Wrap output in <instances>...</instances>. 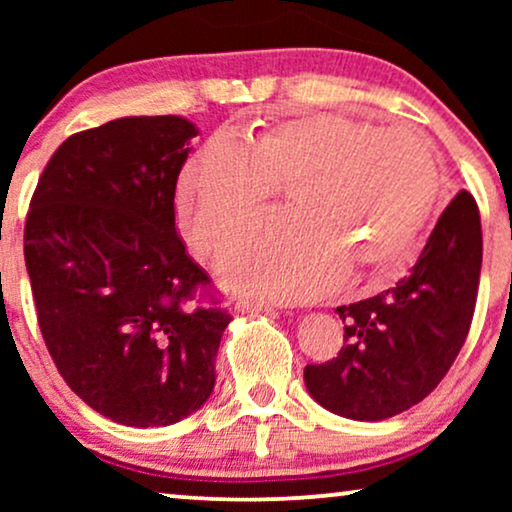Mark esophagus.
I'll list each match as a JSON object with an SVG mask.
<instances>
[{
	"mask_svg": "<svg viewBox=\"0 0 512 512\" xmlns=\"http://www.w3.org/2000/svg\"><path fill=\"white\" fill-rule=\"evenodd\" d=\"M235 312H272V305L263 300H237Z\"/></svg>",
	"mask_w": 512,
	"mask_h": 512,
	"instance_id": "1",
	"label": "esophagus"
}]
</instances>
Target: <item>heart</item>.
<instances>
[{
    "label": "heart",
    "mask_w": 512,
    "mask_h": 512,
    "mask_svg": "<svg viewBox=\"0 0 512 512\" xmlns=\"http://www.w3.org/2000/svg\"><path fill=\"white\" fill-rule=\"evenodd\" d=\"M277 188L289 193L291 216L251 235L221 277L237 291L305 300L349 268L370 282L396 277L436 207L440 170L422 132L335 114L293 118L235 144L212 139L179 179L186 240L202 256H221Z\"/></svg>",
    "instance_id": "b5f03b06"
}]
</instances>
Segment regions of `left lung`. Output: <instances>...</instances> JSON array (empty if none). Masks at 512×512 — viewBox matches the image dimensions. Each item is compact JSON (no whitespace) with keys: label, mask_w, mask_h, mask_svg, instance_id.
I'll use <instances>...</instances> for the list:
<instances>
[{"label":"left lung","mask_w":512,"mask_h":512,"mask_svg":"<svg viewBox=\"0 0 512 512\" xmlns=\"http://www.w3.org/2000/svg\"><path fill=\"white\" fill-rule=\"evenodd\" d=\"M480 265V212L473 195L459 191L408 277L335 310L345 345L335 359L305 368L310 396L356 422H380L429 396L466 342Z\"/></svg>","instance_id":"left-lung-1"}]
</instances>
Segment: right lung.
I'll list each match as a JSON object with an SVG mask.
<instances>
[{
  "instance_id": "1",
  "label": "right lung",
  "mask_w": 512,
  "mask_h": 512,
  "mask_svg": "<svg viewBox=\"0 0 512 512\" xmlns=\"http://www.w3.org/2000/svg\"><path fill=\"white\" fill-rule=\"evenodd\" d=\"M198 128L116 118L60 144L25 223L41 335L69 389L111 422L177 424L214 391L230 314L174 223L177 177Z\"/></svg>"
}]
</instances>
